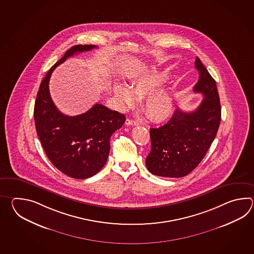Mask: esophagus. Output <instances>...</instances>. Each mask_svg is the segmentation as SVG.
Instances as JSON below:
<instances>
[{"label": "esophagus", "mask_w": 254, "mask_h": 254, "mask_svg": "<svg viewBox=\"0 0 254 254\" xmlns=\"http://www.w3.org/2000/svg\"><path fill=\"white\" fill-rule=\"evenodd\" d=\"M125 125H132V126H138L140 124H139L137 121H133V120L127 118V119H126V122H125Z\"/></svg>", "instance_id": "1"}]
</instances>
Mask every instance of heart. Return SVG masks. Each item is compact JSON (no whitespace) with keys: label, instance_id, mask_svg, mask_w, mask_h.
Masks as SVG:
<instances>
[{"label":"heart","instance_id":"obj_1","mask_svg":"<svg viewBox=\"0 0 254 254\" xmlns=\"http://www.w3.org/2000/svg\"><path fill=\"white\" fill-rule=\"evenodd\" d=\"M167 76L161 70L151 69L136 77L130 87L117 84L114 95L123 110L133 107L137 97H144L142 109L147 116L155 122L167 120L173 111V99L171 92L158 87L166 81Z\"/></svg>","mask_w":254,"mask_h":254}]
</instances>
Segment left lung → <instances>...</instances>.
I'll return each instance as SVG.
<instances>
[{
  "label": "left lung",
  "instance_id": "8db88e82",
  "mask_svg": "<svg viewBox=\"0 0 254 254\" xmlns=\"http://www.w3.org/2000/svg\"><path fill=\"white\" fill-rule=\"evenodd\" d=\"M195 68L200 77L193 92L203 95L199 107L190 113L177 109L166 125L150 129L151 149L146 166L157 176H186L198 166L215 139L221 116L216 81L198 57Z\"/></svg>",
  "mask_w": 254,
  "mask_h": 254
}]
</instances>
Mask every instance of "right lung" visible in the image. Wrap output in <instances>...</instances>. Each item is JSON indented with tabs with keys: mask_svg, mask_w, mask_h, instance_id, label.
<instances>
[{
	"mask_svg": "<svg viewBox=\"0 0 254 254\" xmlns=\"http://www.w3.org/2000/svg\"><path fill=\"white\" fill-rule=\"evenodd\" d=\"M95 45H75L49 70L39 88L34 104V123L49 160L62 173L74 179L95 175L107 162L110 139L125 122V114L96 103L84 114L67 116L54 104L49 81L52 72L68 57L88 52Z\"/></svg>",
	"mask_w": 254,
	"mask_h": 254,
	"instance_id": "1",
	"label": "right lung"
}]
</instances>
